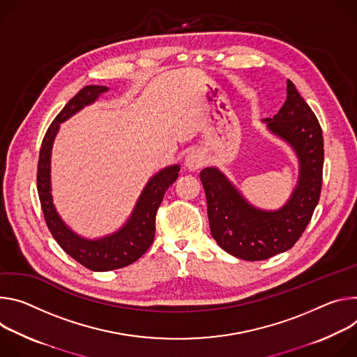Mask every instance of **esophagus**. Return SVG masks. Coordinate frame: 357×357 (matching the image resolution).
I'll use <instances>...</instances> for the list:
<instances>
[{
    "label": "esophagus",
    "mask_w": 357,
    "mask_h": 357,
    "mask_svg": "<svg viewBox=\"0 0 357 357\" xmlns=\"http://www.w3.org/2000/svg\"><path fill=\"white\" fill-rule=\"evenodd\" d=\"M206 155L203 151L200 150H195V151H191L184 160V167L188 170V172H197L200 170L204 165H206Z\"/></svg>",
    "instance_id": "obj_1"
}]
</instances>
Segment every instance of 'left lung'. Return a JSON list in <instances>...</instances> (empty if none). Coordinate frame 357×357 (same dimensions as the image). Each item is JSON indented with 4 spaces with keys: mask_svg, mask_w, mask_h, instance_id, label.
<instances>
[{
    "mask_svg": "<svg viewBox=\"0 0 357 357\" xmlns=\"http://www.w3.org/2000/svg\"><path fill=\"white\" fill-rule=\"evenodd\" d=\"M262 122L294 150L299 165L296 185L281 208L252 206L217 167L200 173L213 238L225 252L245 261H262L291 250L309 224L322 188V129L291 81L278 114Z\"/></svg>",
    "mask_w": 357,
    "mask_h": 357,
    "instance_id": "left-lung-1",
    "label": "left lung"
}]
</instances>
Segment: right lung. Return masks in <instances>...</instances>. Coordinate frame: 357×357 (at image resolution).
Here are the masks:
<instances>
[{
  "label": "right lung",
  "mask_w": 357,
  "mask_h": 357,
  "mask_svg": "<svg viewBox=\"0 0 357 357\" xmlns=\"http://www.w3.org/2000/svg\"><path fill=\"white\" fill-rule=\"evenodd\" d=\"M107 86L89 85L79 91L54 119L48 128L39 150L36 185L39 202L47 225L59 247L75 261L95 272H105L128 266L137 261L153 244L155 229V213L160 207L165 192L177 180L180 166L173 165L155 173L144 185L139 200L121 229L100 238H86L76 234L62 220L52 199L51 185V155L55 137L61 123L92 105L99 96L107 92Z\"/></svg>",
  "instance_id": "1"
}]
</instances>
